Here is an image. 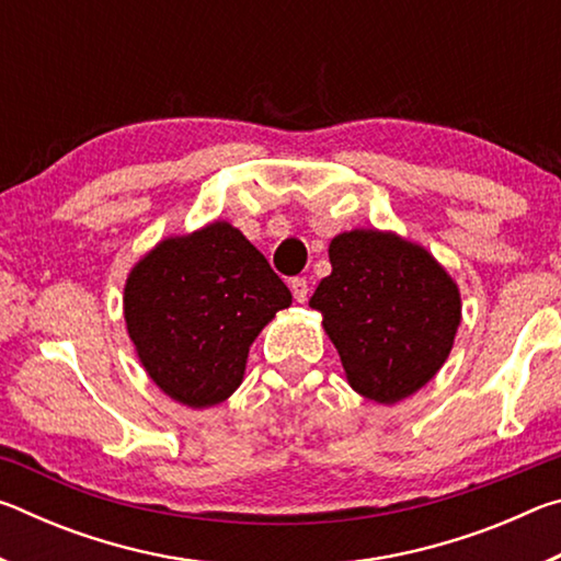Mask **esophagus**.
<instances>
[{"label":"esophagus","instance_id":"obj_1","mask_svg":"<svg viewBox=\"0 0 561 561\" xmlns=\"http://www.w3.org/2000/svg\"><path fill=\"white\" fill-rule=\"evenodd\" d=\"M289 289H291V294H294V299H297L299 304L307 301V297H309V282H307V279H304V277H294V279L289 282Z\"/></svg>","mask_w":561,"mask_h":561}]
</instances>
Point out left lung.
I'll return each instance as SVG.
<instances>
[{
	"label": "left lung",
	"mask_w": 561,
	"mask_h": 561,
	"mask_svg": "<svg viewBox=\"0 0 561 561\" xmlns=\"http://www.w3.org/2000/svg\"><path fill=\"white\" fill-rule=\"evenodd\" d=\"M329 262L309 307L324 317L348 386L381 405L421 391L458 334V282L423 244L374 227L336 234Z\"/></svg>",
	"instance_id": "1"
}]
</instances>
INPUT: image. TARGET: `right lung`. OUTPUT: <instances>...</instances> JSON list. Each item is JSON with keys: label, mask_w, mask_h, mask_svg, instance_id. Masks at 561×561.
<instances>
[{"label": "right lung", "mask_w": 561, "mask_h": 561, "mask_svg": "<svg viewBox=\"0 0 561 561\" xmlns=\"http://www.w3.org/2000/svg\"><path fill=\"white\" fill-rule=\"evenodd\" d=\"M289 304L287 284L227 220L160 240L123 287V319L140 366L160 391L195 411L240 388L252 341Z\"/></svg>", "instance_id": "right-lung-1"}]
</instances>
